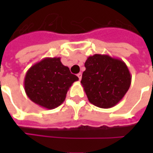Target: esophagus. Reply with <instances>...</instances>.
Here are the masks:
<instances>
[{
    "label": "esophagus",
    "mask_w": 153,
    "mask_h": 153,
    "mask_svg": "<svg viewBox=\"0 0 153 153\" xmlns=\"http://www.w3.org/2000/svg\"><path fill=\"white\" fill-rule=\"evenodd\" d=\"M77 76L79 77V79L81 80V79H82V73H79L77 74Z\"/></svg>",
    "instance_id": "34e87169"
}]
</instances>
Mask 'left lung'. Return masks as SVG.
I'll use <instances>...</instances> for the list:
<instances>
[{
  "mask_svg": "<svg viewBox=\"0 0 153 153\" xmlns=\"http://www.w3.org/2000/svg\"><path fill=\"white\" fill-rule=\"evenodd\" d=\"M81 83L88 99L100 108H111L124 97L131 84V74L122 60L95 54L85 61Z\"/></svg>",
  "mask_w": 153,
  "mask_h": 153,
  "instance_id": "left-lung-1",
  "label": "left lung"
}]
</instances>
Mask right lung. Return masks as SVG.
I'll list each match as a JSON object with an SVG mask.
<instances>
[{
    "instance_id": "right-lung-1",
    "label": "right lung",
    "mask_w": 153,
    "mask_h": 153,
    "mask_svg": "<svg viewBox=\"0 0 153 153\" xmlns=\"http://www.w3.org/2000/svg\"><path fill=\"white\" fill-rule=\"evenodd\" d=\"M78 80L79 78L61 63L60 57H47L28 69L24 84L32 102L51 110L64 102L69 88Z\"/></svg>"
}]
</instances>
